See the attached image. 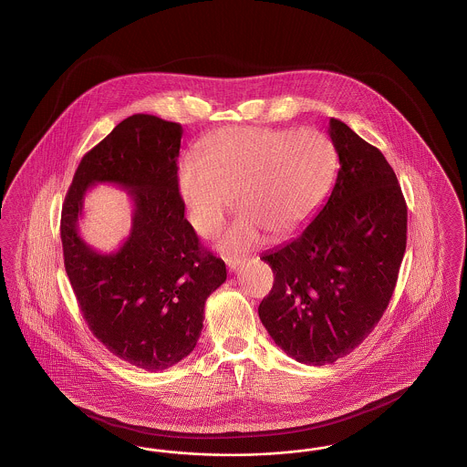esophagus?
I'll return each mask as SVG.
<instances>
[{"mask_svg":"<svg viewBox=\"0 0 467 467\" xmlns=\"http://www.w3.org/2000/svg\"><path fill=\"white\" fill-rule=\"evenodd\" d=\"M225 264H227V267L231 269V271H236V269H240L243 264H244V259L243 257H225Z\"/></svg>","mask_w":467,"mask_h":467,"instance_id":"1","label":"esophagus"}]
</instances>
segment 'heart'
I'll use <instances>...</instances> for the list:
<instances>
[{
	"label": "heart",
	"instance_id": "1",
	"mask_svg": "<svg viewBox=\"0 0 467 467\" xmlns=\"http://www.w3.org/2000/svg\"><path fill=\"white\" fill-rule=\"evenodd\" d=\"M334 140L317 129L225 127L198 144L177 170L179 192L192 227L213 236L225 213L243 208L225 231L221 248L244 252L271 238L297 233L311 221L336 179Z\"/></svg>",
	"mask_w": 467,
	"mask_h": 467
}]
</instances>
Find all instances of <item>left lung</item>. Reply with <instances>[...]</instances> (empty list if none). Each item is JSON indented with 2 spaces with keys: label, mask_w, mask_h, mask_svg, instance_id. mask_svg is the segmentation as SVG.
<instances>
[{
  "label": "left lung",
  "mask_w": 467,
  "mask_h": 467,
  "mask_svg": "<svg viewBox=\"0 0 467 467\" xmlns=\"http://www.w3.org/2000/svg\"><path fill=\"white\" fill-rule=\"evenodd\" d=\"M328 135L340 168L327 203L292 242L261 257L275 273L262 325L286 355L315 367L370 336L407 248V203L384 154L336 118Z\"/></svg>",
  "instance_id": "obj_1"
}]
</instances>
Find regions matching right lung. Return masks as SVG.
Segmentation results:
<instances>
[{
  "mask_svg": "<svg viewBox=\"0 0 467 467\" xmlns=\"http://www.w3.org/2000/svg\"><path fill=\"white\" fill-rule=\"evenodd\" d=\"M182 127L133 114L79 161L60 219L64 265L88 328L112 355L158 372L196 346L205 302L225 281L223 259L206 252L184 217L177 184ZM116 183L131 192L130 238L112 254L77 234L86 189Z\"/></svg>",
  "mask_w": 467,
  "mask_h": 467,
  "instance_id": "1",
  "label": "right lung"
}]
</instances>
